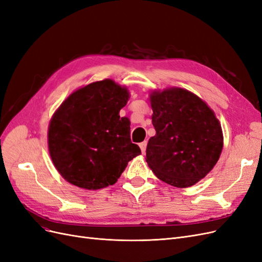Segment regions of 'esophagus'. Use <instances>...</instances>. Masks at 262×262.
Returning a JSON list of instances; mask_svg holds the SVG:
<instances>
[{
	"label": "esophagus",
	"mask_w": 262,
	"mask_h": 262,
	"mask_svg": "<svg viewBox=\"0 0 262 262\" xmlns=\"http://www.w3.org/2000/svg\"><path fill=\"white\" fill-rule=\"evenodd\" d=\"M139 145H140V148H141V152L144 154L145 150H146V145H147V143L144 141V142H142V143H140Z\"/></svg>",
	"instance_id": "1"
}]
</instances>
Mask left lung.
Segmentation results:
<instances>
[{
	"instance_id": "8db88e82",
	"label": "left lung",
	"mask_w": 262,
	"mask_h": 262,
	"mask_svg": "<svg viewBox=\"0 0 262 262\" xmlns=\"http://www.w3.org/2000/svg\"><path fill=\"white\" fill-rule=\"evenodd\" d=\"M149 100L156 134L146 147L148 167L170 186H193L219 161L223 148L220 121L200 97L179 87L154 91Z\"/></svg>"
}]
</instances>
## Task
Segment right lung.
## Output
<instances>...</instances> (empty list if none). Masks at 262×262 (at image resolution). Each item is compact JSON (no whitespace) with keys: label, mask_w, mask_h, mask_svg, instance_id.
Returning a JSON list of instances; mask_svg holds the SVG:
<instances>
[{"label":"right lung","mask_w":262,"mask_h":262,"mask_svg":"<svg viewBox=\"0 0 262 262\" xmlns=\"http://www.w3.org/2000/svg\"><path fill=\"white\" fill-rule=\"evenodd\" d=\"M129 95L125 87L107 78L75 91L54 113L49 153L70 184L87 190L112 186L141 154L130 139V120L119 116Z\"/></svg>","instance_id":"right-lung-1"}]
</instances>
